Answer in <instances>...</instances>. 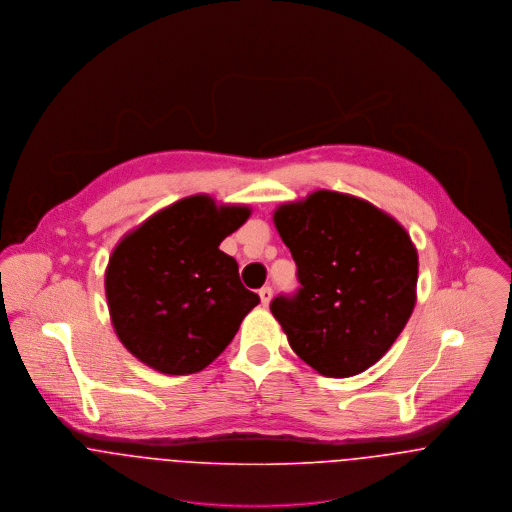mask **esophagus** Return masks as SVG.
I'll list each match as a JSON object with an SVG mask.
<instances>
[{"label": "esophagus", "instance_id": "obj_1", "mask_svg": "<svg viewBox=\"0 0 512 512\" xmlns=\"http://www.w3.org/2000/svg\"><path fill=\"white\" fill-rule=\"evenodd\" d=\"M259 296H261V304H263V306H269V302H271V298H273V288H271V286H263V288L259 290Z\"/></svg>", "mask_w": 512, "mask_h": 512}]
</instances>
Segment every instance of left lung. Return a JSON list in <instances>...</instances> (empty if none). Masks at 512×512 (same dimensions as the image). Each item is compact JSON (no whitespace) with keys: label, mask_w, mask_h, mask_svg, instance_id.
Masks as SVG:
<instances>
[{"label":"left lung","mask_w":512,"mask_h":512,"mask_svg":"<svg viewBox=\"0 0 512 512\" xmlns=\"http://www.w3.org/2000/svg\"><path fill=\"white\" fill-rule=\"evenodd\" d=\"M275 226L300 283L271 302L290 347L326 377L363 373L414 310L418 255L408 233L373 204L332 190L283 204Z\"/></svg>","instance_id":"1"}]
</instances>
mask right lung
<instances>
[{"mask_svg":"<svg viewBox=\"0 0 512 512\" xmlns=\"http://www.w3.org/2000/svg\"><path fill=\"white\" fill-rule=\"evenodd\" d=\"M247 206L190 196L149 218L115 247L106 296L119 341L149 367L188 375L210 365L259 296L239 281L220 243L245 224Z\"/></svg>","mask_w":512,"mask_h":512,"instance_id":"obj_1","label":"right lung"}]
</instances>
